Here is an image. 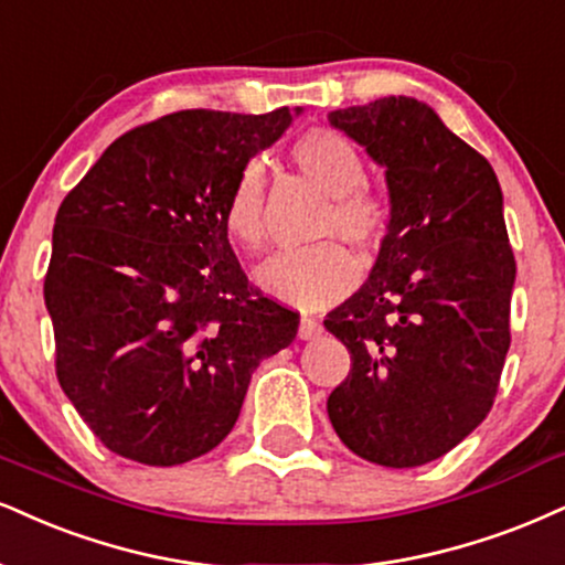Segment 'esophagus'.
Returning a JSON list of instances; mask_svg holds the SVG:
<instances>
[{
    "label": "esophagus",
    "mask_w": 565,
    "mask_h": 565,
    "mask_svg": "<svg viewBox=\"0 0 565 565\" xmlns=\"http://www.w3.org/2000/svg\"><path fill=\"white\" fill-rule=\"evenodd\" d=\"M319 332H322V324H319L315 317H301V322H298V338L311 340L317 338Z\"/></svg>",
    "instance_id": "34e87169"
}]
</instances>
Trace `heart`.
<instances>
[{
    "instance_id": "heart-1",
    "label": "heart",
    "mask_w": 565,
    "mask_h": 565,
    "mask_svg": "<svg viewBox=\"0 0 565 565\" xmlns=\"http://www.w3.org/2000/svg\"><path fill=\"white\" fill-rule=\"evenodd\" d=\"M290 162L330 196L317 238L340 235L364 256H377L393 233V204L366 185V162L343 134L311 128L290 143ZM222 227L230 241L259 250L267 238V172L262 162H246L222 204ZM359 262L340 241L280 250L256 269V282L277 301L319 309L356 288Z\"/></svg>"
}]
</instances>
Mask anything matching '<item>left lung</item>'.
I'll return each mask as SVG.
<instances>
[{
	"label": "left lung",
	"mask_w": 565,
	"mask_h": 565,
	"mask_svg": "<svg viewBox=\"0 0 565 565\" xmlns=\"http://www.w3.org/2000/svg\"><path fill=\"white\" fill-rule=\"evenodd\" d=\"M327 117L385 167L393 204L364 288L324 319L351 353L327 414L364 461L411 469L456 448L495 403L516 280L503 193L427 104L385 96Z\"/></svg>",
	"instance_id": "1"
}]
</instances>
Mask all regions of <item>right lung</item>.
Instances as JSON below:
<instances>
[{"instance_id":"right-lung-1","label":"right lung","mask_w":565,"mask_h":565,"mask_svg":"<svg viewBox=\"0 0 565 565\" xmlns=\"http://www.w3.org/2000/svg\"><path fill=\"white\" fill-rule=\"evenodd\" d=\"M290 122L288 107L164 115L109 143L60 204L54 366L117 456L178 466L217 448L254 369L294 343L298 311L248 282L222 227L241 167Z\"/></svg>"}]
</instances>
